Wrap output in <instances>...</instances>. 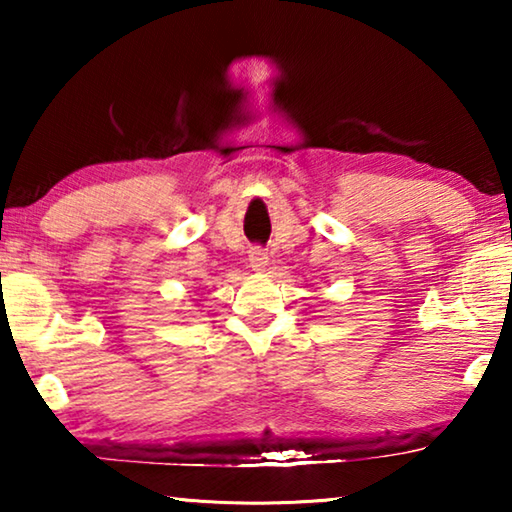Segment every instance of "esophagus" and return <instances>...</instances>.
Returning <instances> with one entry per match:
<instances>
[{"label":"esophagus","mask_w":512,"mask_h":512,"mask_svg":"<svg viewBox=\"0 0 512 512\" xmlns=\"http://www.w3.org/2000/svg\"><path fill=\"white\" fill-rule=\"evenodd\" d=\"M250 266H253V271H257V273L266 271L268 255L264 253L262 248H253V250H250Z\"/></svg>","instance_id":"34e87169"}]
</instances>
